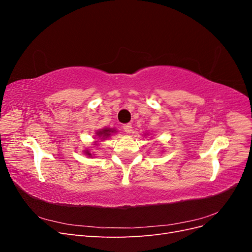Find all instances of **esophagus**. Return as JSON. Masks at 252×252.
<instances>
[{"mask_svg": "<svg viewBox=\"0 0 252 252\" xmlns=\"http://www.w3.org/2000/svg\"><path fill=\"white\" fill-rule=\"evenodd\" d=\"M131 128H132L131 124H125V125L123 126V129H124V131H125L126 133H130V132H131Z\"/></svg>", "mask_w": 252, "mask_h": 252, "instance_id": "esophagus-1", "label": "esophagus"}]
</instances>
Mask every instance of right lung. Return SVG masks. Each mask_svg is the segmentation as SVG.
<instances>
[{"mask_svg":"<svg viewBox=\"0 0 252 252\" xmlns=\"http://www.w3.org/2000/svg\"><path fill=\"white\" fill-rule=\"evenodd\" d=\"M113 132H116V130H114V129H112V128H104V129H101V130L96 131L95 134H96L97 138H101L102 139L101 141H103L105 139L109 138L110 134L113 133ZM94 145H97V144H94ZM85 155L88 156V157H91V154L89 152V150H85Z\"/></svg>","mask_w":252,"mask_h":252,"instance_id":"1","label":"right lung"}]
</instances>
